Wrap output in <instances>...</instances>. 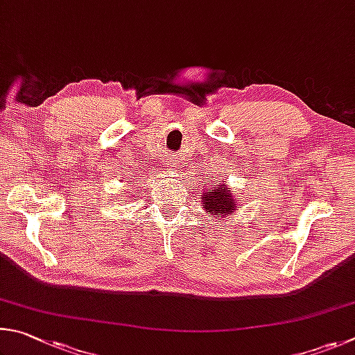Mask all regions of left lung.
<instances>
[{"label":"left lung","instance_id":"left-lung-1","mask_svg":"<svg viewBox=\"0 0 355 355\" xmlns=\"http://www.w3.org/2000/svg\"><path fill=\"white\" fill-rule=\"evenodd\" d=\"M206 185V182H204ZM240 198L227 189L226 182L223 179L218 181H207L206 190L201 195V204L206 209V212H210L214 215H229L234 210L239 209Z\"/></svg>","mask_w":355,"mask_h":355}]
</instances>
